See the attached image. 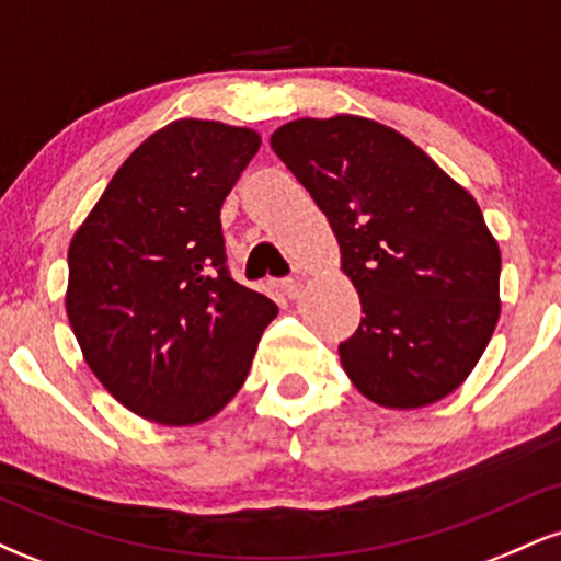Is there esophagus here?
Listing matches in <instances>:
<instances>
[{"label": "esophagus", "mask_w": 561, "mask_h": 561, "mask_svg": "<svg viewBox=\"0 0 561 561\" xmlns=\"http://www.w3.org/2000/svg\"><path fill=\"white\" fill-rule=\"evenodd\" d=\"M279 289L287 295L289 300H295V298H300L302 282H300V279H282V282H279Z\"/></svg>", "instance_id": "esophagus-1"}]
</instances>
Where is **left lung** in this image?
<instances>
[{
	"label": "left lung",
	"instance_id": "8db88e82",
	"mask_svg": "<svg viewBox=\"0 0 561 561\" xmlns=\"http://www.w3.org/2000/svg\"><path fill=\"white\" fill-rule=\"evenodd\" d=\"M272 150L311 192L362 300L340 364L385 409L459 388L501 313V250L474 199L396 128L362 115L298 118Z\"/></svg>",
	"mask_w": 561,
	"mask_h": 561
}]
</instances>
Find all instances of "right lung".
<instances>
[{
    "label": "right lung",
    "instance_id": "right-lung-1",
    "mask_svg": "<svg viewBox=\"0 0 561 561\" xmlns=\"http://www.w3.org/2000/svg\"><path fill=\"white\" fill-rule=\"evenodd\" d=\"M261 134L179 118L124 160L68 248L83 362L137 416L199 424L242 388L274 300L229 276L221 205Z\"/></svg>",
    "mask_w": 561,
    "mask_h": 561
}]
</instances>
